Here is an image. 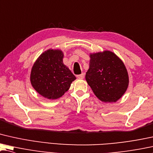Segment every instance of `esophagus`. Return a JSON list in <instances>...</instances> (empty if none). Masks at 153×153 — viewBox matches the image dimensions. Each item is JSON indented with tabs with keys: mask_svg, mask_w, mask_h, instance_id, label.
Returning <instances> with one entry per match:
<instances>
[{
	"mask_svg": "<svg viewBox=\"0 0 153 153\" xmlns=\"http://www.w3.org/2000/svg\"><path fill=\"white\" fill-rule=\"evenodd\" d=\"M76 77H77V78H78V79H83L84 78V74H83V73H82V74H81L76 75Z\"/></svg>",
	"mask_w": 153,
	"mask_h": 153,
	"instance_id": "esophagus-1",
	"label": "esophagus"
}]
</instances>
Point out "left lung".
I'll list each match as a JSON object with an SVG mask.
<instances>
[{
	"label": "left lung",
	"mask_w": 153,
	"mask_h": 153,
	"mask_svg": "<svg viewBox=\"0 0 153 153\" xmlns=\"http://www.w3.org/2000/svg\"><path fill=\"white\" fill-rule=\"evenodd\" d=\"M85 79L97 98L105 103L116 102L124 94L129 83L124 64L110 51L90 54Z\"/></svg>",
	"instance_id": "obj_1"
}]
</instances>
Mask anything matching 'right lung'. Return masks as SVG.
Masks as SVG:
<instances>
[{"label":"right lung","mask_w":153,"mask_h":153,"mask_svg":"<svg viewBox=\"0 0 153 153\" xmlns=\"http://www.w3.org/2000/svg\"><path fill=\"white\" fill-rule=\"evenodd\" d=\"M63 53L48 50L41 54L32 68L31 83L36 91L48 99L63 96L76 77L63 63Z\"/></svg>","instance_id":"add662e5"}]
</instances>
